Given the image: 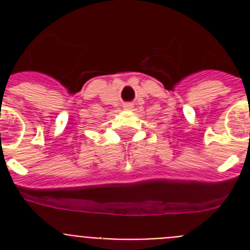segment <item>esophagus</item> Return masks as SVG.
Segmentation results:
<instances>
[{
    "label": "esophagus",
    "mask_w": 250,
    "mask_h": 250,
    "mask_svg": "<svg viewBox=\"0 0 250 250\" xmlns=\"http://www.w3.org/2000/svg\"><path fill=\"white\" fill-rule=\"evenodd\" d=\"M132 109H134V106H132L131 103L124 104V110H132Z\"/></svg>",
    "instance_id": "obj_1"
}]
</instances>
